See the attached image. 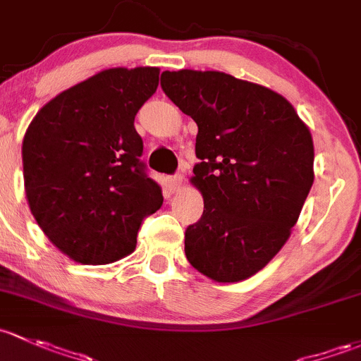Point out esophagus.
<instances>
[{
	"instance_id": "obj_1",
	"label": "esophagus",
	"mask_w": 361,
	"mask_h": 361,
	"mask_svg": "<svg viewBox=\"0 0 361 361\" xmlns=\"http://www.w3.org/2000/svg\"><path fill=\"white\" fill-rule=\"evenodd\" d=\"M168 185L171 192H178L181 188V185H183V176L181 174H174V176H171L168 180Z\"/></svg>"
}]
</instances>
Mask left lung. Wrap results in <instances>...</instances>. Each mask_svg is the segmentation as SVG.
Returning <instances> with one entry per match:
<instances>
[{"label":"left lung","mask_w":361,"mask_h":361,"mask_svg":"<svg viewBox=\"0 0 361 361\" xmlns=\"http://www.w3.org/2000/svg\"><path fill=\"white\" fill-rule=\"evenodd\" d=\"M161 86L199 128L190 181L204 212L185 231L188 263L214 282L249 279L289 240L313 185L310 128L282 94L225 72L166 71Z\"/></svg>","instance_id":"obj_1"}]
</instances>
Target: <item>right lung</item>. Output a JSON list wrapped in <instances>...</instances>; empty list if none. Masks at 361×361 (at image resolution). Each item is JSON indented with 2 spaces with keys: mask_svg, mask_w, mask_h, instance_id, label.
I'll return each instance as SVG.
<instances>
[{
  "mask_svg": "<svg viewBox=\"0 0 361 361\" xmlns=\"http://www.w3.org/2000/svg\"><path fill=\"white\" fill-rule=\"evenodd\" d=\"M159 86L157 67L102 71L51 98L22 143L25 197L39 228L81 264L131 254L162 190L140 162L135 116Z\"/></svg>",
  "mask_w": 361,
  "mask_h": 361,
  "instance_id": "right-lung-1",
  "label": "right lung"
}]
</instances>
